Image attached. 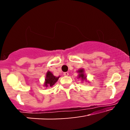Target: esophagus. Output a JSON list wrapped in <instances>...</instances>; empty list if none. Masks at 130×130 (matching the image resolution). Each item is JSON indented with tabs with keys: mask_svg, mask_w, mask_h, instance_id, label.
I'll list each match as a JSON object with an SVG mask.
<instances>
[{
	"mask_svg": "<svg viewBox=\"0 0 130 130\" xmlns=\"http://www.w3.org/2000/svg\"><path fill=\"white\" fill-rule=\"evenodd\" d=\"M63 74H64V76H68L69 75V73L68 72H64L63 73Z\"/></svg>",
	"mask_w": 130,
	"mask_h": 130,
	"instance_id": "obj_1",
	"label": "esophagus"
}]
</instances>
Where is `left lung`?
I'll list each match as a JSON object with an SVG mask.
<instances>
[{"mask_svg": "<svg viewBox=\"0 0 130 130\" xmlns=\"http://www.w3.org/2000/svg\"><path fill=\"white\" fill-rule=\"evenodd\" d=\"M77 72L79 73V78H80L82 79V80H86V76H85V74H84V70H83V69H80L77 71Z\"/></svg>", "mask_w": 130, "mask_h": 130, "instance_id": "8db88e82", "label": "left lung"}]
</instances>
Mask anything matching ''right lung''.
I'll use <instances>...</instances> for the list:
<instances>
[{
	"label": "right lung",
	"instance_id": "right-lung-1",
	"mask_svg": "<svg viewBox=\"0 0 130 130\" xmlns=\"http://www.w3.org/2000/svg\"><path fill=\"white\" fill-rule=\"evenodd\" d=\"M60 76L58 77H56L53 75V74L50 71H48L46 73L45 79V82H44V85L45 87L50 86L52 87L57 82L58 79H59Z\"/></svg>",
	"mask_w": 130,
	"mask_h": 130
}]
</instances>
